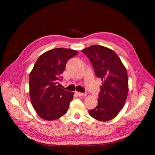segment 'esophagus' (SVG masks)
<instances>
[{"mask_svg":"<svg viewBox=\"0 0 155 155\" xmlns=\"http://www.w3.org/2000/svg\"><path fill=\"white\" fill-rule=\"evenodd\" d=\"M76 94L78 96H87V94L86 93H81V92H76Z\"/></svg>","mask_w":155,"mask_h":155,"instance_id":"34e87169","label":"esophagus"}]
</instances>
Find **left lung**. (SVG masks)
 Returning a JSON list of instances; mask_svg holds the SVG:
<instances>
[{
    "instance_id": "left-lung-1",
    "label": "left lung",
    "mask_w": 155,
    "mask_h": 155,
    "mask_svg": "<svg viewBox=\"0 0 155 155\" xmlns=\"http://www.w3.org/2000/svg\"><path fill=\"white\" fill-rule=\"evenodd\" d=\"M103 84L97 105L88 110L92 118L106 121L114 118L124 107L129 92L127 70L113 50L94 45L82 50Z\"/></svg>"
}]
</instances>
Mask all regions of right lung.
<instances>
[{
  "mask_svg": "<svg viewBox=\"0 0 155 155\" xmlns=\"http://www.w3.org/2000/svg\"><path fill=\"white\" fill-rule=\"evenodd\" d=\"M71 49L58 48L46 51L37 59L30 74L31 103L41 118L55 120L67 113L74 93L59 88L68 61L77 55Z\"/></svg>",
  "mask_w": 155,
  "mask_h": 155,
  "instance_id": "obj_1",
  "label": "right lung"
}]
</instances>
